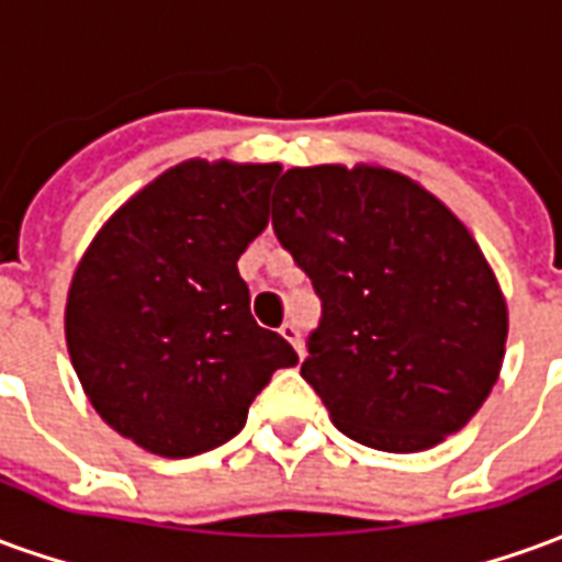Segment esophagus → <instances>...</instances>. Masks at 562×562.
I'll return each mask as SVG.
<instances>
[{"mask_svg":"<svg viewBox=\"0 0 562 562\" xmlns=\"http://www.w3.org/2000/svg\"><path fill=\"white\" fill-rule=\"evenodd\" d=\"M280 334H282V337H285V340L292 342L294 352L304 355V342H301V328H297L294 322H285V325H282V328H280Z\"/></svg>","mask_w":562,"mask_h":562,"instance_id":"1","label":"esophagus"}]
</instances>
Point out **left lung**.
I'll return each mask as SVG.
<instances>
[{"label": "left lung", "mask_w": 562, "mask_h": 562, "mask_svg": "<svg viewBox=\"0 0 562 562\" xmlns=\"http://www.w3.org/2000/svg\"><path fill=\"white\" fill-rule=\"evenodd\" d=\"M273 232L322 301L301 376L342 434L406 454L482 409L506 355V297L439 198L376 165L292 168Z\"/></svg>", "instance_id": "obj_1"}]
</instances>
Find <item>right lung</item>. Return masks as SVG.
<instances>
[{"mask_svg": "<svg viewBox=\"0 0 562 562\" xmlns=\"http://www.w3.org/2000/svg\"><path fill=\"white\" fill-rule=\"evenodd\" d=\"M280 165L189 159L132 195L71 277L66 342L92 409L159 458L244 430L297 355L258 328L237 258L268 225Z\"/></svg>", "mask_w": 562, "mask_h": 562, "instance_id": "1", "label": "right lung"}]
</instances>
